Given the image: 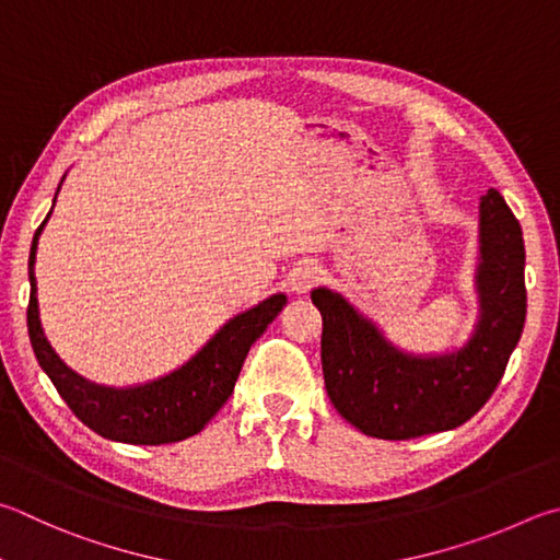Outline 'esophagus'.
Here are the masks:
<instances>
[{
    "instance_id": "1",
    "label": "esophagus",
    "mask_w": 560,
    "mask_h": 560,
    "mask_svg": "<svg viewBox=\"0 0 560 560\" xmlns=\"http://www.w3.org/2000/svg\"><path fill=\"white\" fill-rule=\"evenodd\" d=\"M318 279H320V267H318V264L311 261V259H303V261L296 264V267L291 269L289 287H291L293 293H306V291H311L315 287V283H318Z\"/></svg>"
}]
</instances>
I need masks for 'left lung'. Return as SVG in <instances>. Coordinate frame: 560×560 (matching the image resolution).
<instances>
[{
	"mask_svg": "<svg viewBox=\"0 0 560 560\" xmlns=\"http://www.w3.org/2000/svg\"><path fill=\"white\" fill-rule=\"evenodd\" d=\"M524 240L520 220L490 188L480 198V257L475 289L480 318L463 348L443 354L404 352L338 291H311L323 315L325 389L345 421L384 441L457 429L500 384L526 318Z\"/></svg>",
	"mask_w": 560,
	"mask_h": 560,
	"instance_id": "1",
	"label": "left lung"
}]
</instances>
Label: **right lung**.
<instances>
[{
	"instance_id": "1",
	"label": "right lung",
	"mask_w": 560,
	"mask_h": 560,
	"mask_svg": "<svg viewBox=\"0 0 560 560\" xmlns=\"http://www.w3.org/2000/svg\"><path fill=\"white\" fill-rule=\"evenodd\" d=\"M48 218L36 230L32 254H28L32 296H28L26 325L40 370L54 382L70 411L103 439L131 445H164L186 441L190 435L200 433L212 416L222 409V404L230 399L252 342L287 306V296L273 293L254 308L230 318L186 364H180L166 377L125 386V389L95 384L80 377L58 358L46 340L44 328H40L34 264L40 230L46 228Z\"/></svg>"
}]
</instances>
